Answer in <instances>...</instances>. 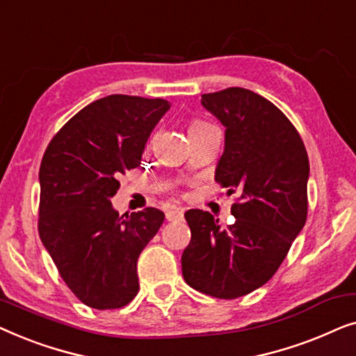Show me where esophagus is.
<instances>
[{
	"label": "esophagus",
	"instance_id": "esophagus-1",
	"mask_svg": "<svg viewBox=\"0 0 356 356\" xmlns=\"http://www.w3.org/2000/svg\"><path fill=\"white\" fill-rule=\"evenodd\" d=\"M183 213H184L183 209H179V207H170L168 211H167V213H165V216H167V220L172 222V220H181Z\"/></svg>",
	"mask_w": 356,
	"mask_h": 356
}]
</instances>
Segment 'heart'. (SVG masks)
Wrapping results in <instances>:
<instances>
[{
  "label": "heart",
  "instance_id": "obj_1",
  "mask_svg": "<svg viewBox=\"0 0 356 356\" xmlns=\"http://www.w3.org/2000/svg\"><path fill=\"white\" fill-rule=\"evenodd\" d=\"M207 128H212V124H209L207 121H202V120H194L191 121V124H189V133H193V131H199V129H207Z\"/></svg>",
  "mask_w": 356,
  "mask_h": 356
}]
</instances>
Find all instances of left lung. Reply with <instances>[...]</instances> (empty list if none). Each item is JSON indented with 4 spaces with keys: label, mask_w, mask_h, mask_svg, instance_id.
Segmentation results:
<instances>
[{
    "label": "left lung",
    "mask_w": 356,
    "mask_h": 356,
    "mask_svg": "<svg viewBox=\"0 0 356 356\" xmlns=\"http://www.w3.org/2000/svg\"><path fill=\"white\" fill-rule=\"evenodd\" d=\"M201 104L225 126L216 181L240 197L228 227L199 209L184 213L191 241L181 270L194 290L233 300L272 279L305 227L309 160L290 120L252 90L230 87Z\"/></svg>",
    "instance_id": "1"
}]
</instances>
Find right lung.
Masks as SVG:
<instances>
[{"label":"right lung","instance_id":"add662e5","mask_svg":"<svg viewBox=\"0 0 356 356\" xmlns=\"http://www.w3.org/2000/svg\"><path fill=\"white\" fill-rule=\"evenodd\" d=\"M168 110L163 99L104 97L72 116L43 154L40 240L65 284L90 308H121L139 291L138 257L165 216L154 207L120 216L110 199L121 175L140 165Z\"/></svg>","mask_w":356,"mask_h":356}]
</instances>
